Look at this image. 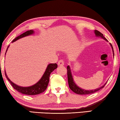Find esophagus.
<instances>
[{
	"label": "esophagus",
	"mask_w": 120,
	"mask_h": 120,
	"mask_svg": "<svg viewBox=\"0 0 120 120\" xmlns=\"http://www.w3.org/2000/svg\"><path fill=\"white\" fill-rule=\"evenodd\" d=\"M58 64L59 66H64V61L62 60H60V61H59V62L58 63Z\"/></svg>",
	"instance_id": "esophagus-1"
}]
</instances>
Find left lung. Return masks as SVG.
I'll return each instance as SVG.
<instances>
[{"instance_id":"left-lung-1","label":"left lung","mask_w":120,"mask_h":120,"mask_svg":"<svg viewBox=\"0 0 120 120\" xmlns=\"http://www.w3.org/2000/svg\"><path fill=\"white\" fill-rule=\"evenodd\" d=\"M94 33L95 34V36H97V37H101L102 38H103L104 40H105V41H107L106 38H105L104 36H103V34L102 33H101L100 32L97 31V30H94ZM109 44H110L111 48H112V49L113 56H114L113 46H112V44L111 43H109ZM67 75H68V82L69 87V88H70L71 90L77 94L86 95V94H92V93L96 92H97V91H98L99 89H101L102 88H103V87H104L105 85V84H106V82L104 85H103V86H102L101 87H99V88H97V89H93V90H85V89L80 88V87L77 86V85L76 84V83L75 82L74 80V78H73L72 76L71 71L70 67H69V66H67Z\"/></svg>"}]
</instances>
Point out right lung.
<instances>
[{"instance_id": "add662e5", "label": "right lung", "mask_w": 120, "mask_h": 120, "mask_svg": "<svg viewBox=\"0 0 120 120\" xmlns=\"http://www.w3.org/2000/svg\"><path fill=\"white\" fill-rule=\"evenodd\" d=\"M34 33V31L33 30H30V31H26L25 33H23V34H22L21 35H20L19 36H17V38H16L15 39L12 41V42H15L16 41L20 39V38H22L33 34ZM9 46H8L6 52L8 49ZM6 54V53H5V55ZM57 67L58 65L56 64H48L47 68H46L45 72H44L43 76L41 77V78L35 84L29 87H22L15 84V83L13 82L9 79L6 73V71H5V76L6 77L7 80L10 82V83H11V85H12V86L13 87V88L15 89V90L23 94L28 95H35L40 94L41 93L44 92V91L46 90V89L48 87L49 82V77L51 73L54 69L57 68Z\"/></svg>"}]
</instances>
